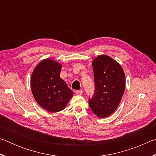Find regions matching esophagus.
<instances>
[{"label":"esophagus","mask_w":156,"mask_h":156,"mask_svg":"<svg viewBox=\"0 0 156 156\" xmlns=\"http://www.w3.org/2000/svg\"><path fill=\"white\" fill-rule=\"evenodd\" d=\"M76 95H82L83 94V91H82V90H77V91H76Z\"/></svg>","instance_id":"obj_1"}]
</instances>
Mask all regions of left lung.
Listing matches in <instances>:
<instances>
[{
  "label": "left lung",
  "instance_id": "1",
  "mask_svg": "<svg viewBox=\"0 0 156 156\" xmlns=\"http://www.w3.org/2000/svg\"><path fill=\"white\" fill-rule=\"evenodd\" d=\"M95 91L89 98V105L95 114L105 118L115 112L125 88V76L121 66L105 55H100L93 63Z\"/></svg>",
  "mask_w": 156,
  "mask_h": 156
}]
</instances>
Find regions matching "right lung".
I'll return each mask as SVG.
<instances>
[{
  "instance_id": "add662e5",
  "label": "right lung",
  "mask_w": 156,
  "mask_h": 156,
  "mask_svg": "<svg viewBox=\"0 0 156 156\" xmlns=\"http://www.w3.org/2000/svg\"><path fill=\"white\" fill-rule=\"evenodd\" d=\"M61 65L54 60L41 61L34 70L31 87L39 105L49 112H60L73 96L72 90L60 77Z\"/></svg>"
}]
</instances>
